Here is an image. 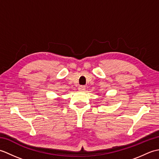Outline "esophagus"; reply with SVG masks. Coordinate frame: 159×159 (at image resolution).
Masks as SVG:
<instances>
[{"label":"esophagus","instance_id":"1","mask_svg":"<svg viewBox=\"0 0 159 159\" xmlns=\"http://www.w3.org/2000/svg\"><path fill=\"white\" fill-rule=\"evenodd\" d=\"M79 91H84L85 90V87L83 86V85H80L79 87Z\"/></svg>","mask_w":159,"mask_h":159}]
</instances>
